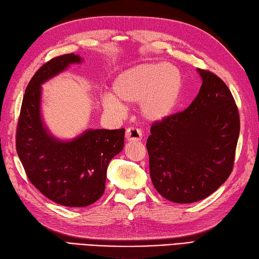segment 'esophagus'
Instances as JSON below:
<instances>
[{"instance_id": "1", "label": "esophagus", "mask_w": 259, "mask_h": 259, "mask_svg": "<svg viewBox=\"0 0 259 259\" xmlns=\"http://www.w3.org/2000/svg\"><path fill=\"white\" fill-rule=\"evenodd\" d=\"M126 140L127 141H141L142 140V132L139 128L130 127L126 131Z\"/></svg>"}]
</instances>
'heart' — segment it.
Returning <instances> with one entry per match:
<instances>
[{"mask_svg":"<svg viewBox=\"0 0 259 259\" xmlns=\"http://www.w3.org/2000/svg\"><path fill=\"white\" fill-rule=\"evenodd\" d=\"M183 89V75L178 67L163 62H146L120 72L115 78L112 93L102 98L109 113L122 114L125 104L139 103L142 117L161 122L176 109Z\"/></svg>","mask_w":259,"mask_h":259,"instance_id":"heart-1","label":"heart"}]
</instances>
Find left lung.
Here are the masks:
<instances>
[{"mask_svg": "<svg viewBox=\"0 0 259 259\" xmlns=\"http://www.w3.org/2000/svg\"><path fill=\"white\" fill-rule=\"evenodd\" d=\"M199 94L181 113L153 123L146 142L153 186L162 197L192 203L209 197L233 171L240 120L221 79L198 69Z\"/></svg>", "mask_w": 259, "mask_h": 259, "instance_id": "left-lung-1", "label": "left lung"}]
</instances>
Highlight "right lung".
Returning a JSON list of instances; mask_svg holds the SVG:
<instances>
[{"mask_svg": "<svg viewBox=\"0 0 259 259\" xmlns=\"http://www.w3.org/2000/svg\"><path fill=\"white\" fill-rule=\"evenodd\" d=\"M68 54L46 62L31 78L21 106L17 152L30 182L51 201L87 207L103 196L109 161L123 150L125 128L87 130L71 141L52 136L41 118V85L80 63Z\"/></svg>", "mask_w": 259, "mask_h": 259, "instance_id": "1", "label": "right lung"}]
</instances>
